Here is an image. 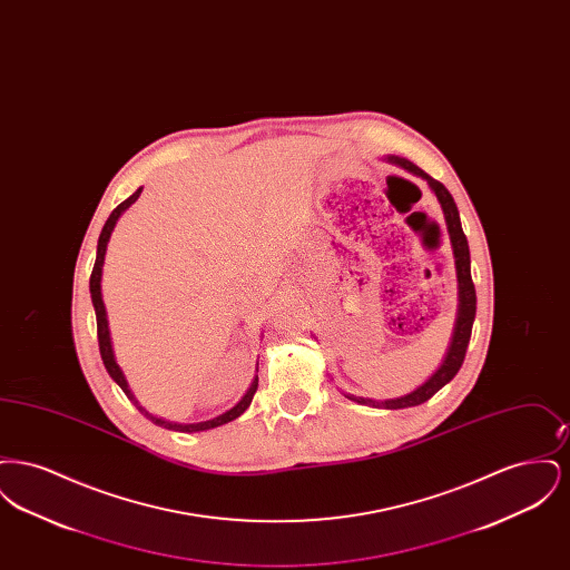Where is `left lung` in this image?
<instances>
[{
  "label": "left lung",
  "instance_id": "left-lung-1",
  "mask_svg": "<svg viewBox=\"0 0 570 570\" xmlns=\"http://www.w3.org/2000/svg\"><path fill=\"white\" fill-rule=\"evenodd\" d=\"M389 163L397 164L402 168H406L407 173L423 177L430 188L434 190L435 198L444 212L446 219V228H449V237L453 245V254H455V269H458V288H460V305H458V321L453 328V337H451V346L446 351V356L442 361V365L435 370L430 380H425L419 389H414L412 393H407L404 397H395V400H363V397H354L346 395L348 400L365 404V406L386 407V410H397V407L419 406L423 402H428L430 397H434L435 393L451 380L455 379V374L460 372L461 363L465 358V351L470 344V335H472V325H474V316H476V291H474V282H472V273H470V247L468 239L463 235L461 228L460 212L458 205L451 196V191L446 190L440 181H435L434 177H430L425 170H421L416 164L407 163L404 158H389Z\"/></svg>",
  "mask_w": 570,
  "mask_h": 570
}]
</instances>
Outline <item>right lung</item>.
<instances>
[{"label":"right lung","instance_id":"1","mask_svg":"<svg viewBox=\"0 0 570 570\" xmlns=\"http://www.w3.org/2000/svg\"><path fill=\"white\" fill-rule=\"evenodd\" d=\"M140 191H142V188H138L130 198H126L121 205H117V207L112 209V214H110L109 219H107V224H105V228H102V233H100V239H98V254H96L94 272H91V277H89V293H91V303H94V309H96V325H98V344H100V354H102V361H105V367H107L110 379L115 380V382L121 386V391L128 395V400H130V402L140 410V414H145L151 423L160 425L164 430H175V432H205V430H214V428H219V425H224V423H228V421H235L237 416H242V414H244L245 410H247L249 404H252V397H254L256 389H258V376L252 380V384H249L247 393H245L244 397H242V402H239L237 406L226 410L224 414H219L216 419H209V421H203V423H186V425H184V423H170V421L158 419V416L149 414L145 407L140 406V404H138V400L135 397V393H132V391H130V386H128V380L124 376L121 367H119V365H117V361H115L112 344H110L107 307H105V301H102L100 279H102V265H105V254H107V244H109L110 233H112V228H115V224H117L119 216H121V214H124V212L135 203L136 198L140 196Z\"/></svg>","mask_w":570,"mask_h":570}]
</instances>
